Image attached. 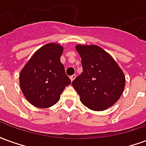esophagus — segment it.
Wrapping results in <instances>:
<instances>
[{
    "label": "esophagus",
    "instance_id": "1",
    "mask_svg": "<svg viewBox=\"0 0 146 146\" xmlns=\"http://www.w3.org/2000/svg\"><path fill=\"white\" fill-rule=\"evenodd\" d=\"M70 80H71V81H73V80H74V79L76 78V75H75V74H74V75H72V76H70Z\"/></svg>",
    "mask_w": 146,
    "mask_h": 146
}]
</instances>
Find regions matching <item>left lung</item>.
<instances>
[{"label": "left lung", "mask_w": 146, "mask_h": 146, "mask_svg": "<svg viewBox=\"0 0 146 146\" xmlns=\"http://www.w3.org/2000/svg\"><path fill=\"white\" fill-rule=\"evenodd\" d=\"M81 58L82 73L72 85L86 107L102 111L116 103L125 87V76L109 53L97 45L76 46Z\"/></svg>", "instance_id": "obj_1"}]
</instances>
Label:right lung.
I'll return each instance as SVG.
<instances>
[{"label":"right lung","instance_id":"add662e5","mask_svg":"<svg viewBox=\"0 0 146 146\" xmlns=\"http://www.w3.org/2000/svg\"><path fill=\"white\" fill-rule=\"evenodd\" d=\"M63 48L58 44L44 45L21 70L19 84L25 98L38 108L56 104L71 80L60 61Z\"/></svg>","mask_w":146,"mask_h":146}]
</instances>
